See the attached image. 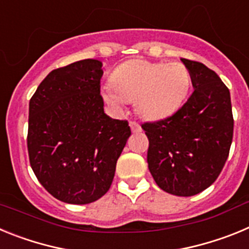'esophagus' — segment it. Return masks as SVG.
<instances>
[{
  "mask_svg": "<svg viewBox=\"0 0 249 249\" xmlns=\"http://www.w3.org/2000/svg\"><path fill=\"white\" fill-rule=\"evenodd\" d=\"M129 127H131V131L133 132V133H137V132L142 131L140 124H138L137 122H135V121H131V122H129Z\"/></svg>",
  "mask_w": 249,
  "mask_h": 249,
  "instance_id": "34e87169",
  "label": "esophagus"
}]
</instances>
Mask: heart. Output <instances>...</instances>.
Masks as SVG:
<instances>
[{"mask_svg":"<svg viewBox=\"0 0 249 249\" xmlns=\"http://www.w3.org/2000/svg\"><path fill=\"white\" fill-rule=\"evenodd\" d=\"M111 85L102 89L108 105L121 108L126 101H135L136 112L141 117L160 120L181 107L190 91L191 74L182 63L133 59L114 70Z\"/></svg>","mask_w":249,"mask_h":249,"instance_id":"obj_1","label":"heart"}]
</instances>
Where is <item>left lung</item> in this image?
Segmentation results:
<instances>
[{"mask_svg": "<svg viewBox=\"0 0 249 249\" xmlns=\"http://www.w3.org/2000/svg\"><path fill=\"white\" fill-rule=\"evenodd\" d=\"M193 93L172 116L144 122L149 141L147 162L164 192L190 197L218 178L233 138L231 94L218 74L201 62L182 58Z\"/></svg>", "mask_w": 249, "mask_h": 249, "instance_id": "8db88e82", "label": "left lung"}]
</instances>
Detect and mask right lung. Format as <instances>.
I'll list each match as a JSON object with an SVG mask.
<instances>
[{
	"label": "right lung",
	"mask_w": 249,
	"mask_h": 249,
	"mask_svg": "<svg viewBox=\"0 0 249 249\" xmlns=\"http://www.w3.org/2000/svg\"><path fill=\"white\" fill-rule=\"evenodd\" d=\"M102 74L98 59L77 61L50 72L30 100L31 167L65 203L87 204L107 193L131 136L127 121L103 111Z\"/></svg>",
	"instance_id": "right-lung-1"
}]
</instances>
